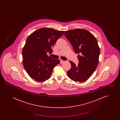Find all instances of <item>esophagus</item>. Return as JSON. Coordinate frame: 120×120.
<instances>
[{
    "label": "esophagus",
    "instance_id": "34e87169",
    "mask_svg": "<svg viewBox=\"0 0 120 120\" xmlns=\"http://www.w3.org/2000/svg\"><path fill=\"white\" fill-rule=\"evenodd\" d=\"M64 60H60V64H63V63H64Z\"/></svg>",
    "mask_w": 120,
    "mask_h": 120
}]
</instances>
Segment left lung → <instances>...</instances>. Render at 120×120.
<instances>
[{
  "instance_id": "left-lung-1",
  "label": "left lung",
  "mask_w": 120,
  "mask_h": 120,
  "mask_svg": "<svg viewBox=\"0 0 120 120\" xmlns=\"http://www.w3.org/2000/svg\"><path fill=\"white\" fill-rule=\"evenodd\" d=\"M64 35L72 45L75 53L79 54V64L76 66L69 61L71 68L67 71V75L75 82H85L92 75L99 63L100 49L97 40L84 29L66 31Z\"/></svg>"
}]
</instances>
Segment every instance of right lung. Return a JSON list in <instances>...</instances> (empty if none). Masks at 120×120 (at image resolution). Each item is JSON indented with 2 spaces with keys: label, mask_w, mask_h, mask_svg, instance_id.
Listing matches in <instances>:
<instances>
[{
  "label": "right lung",
  "mask_w": 120,
  "mask_h": 120,
  "mask_svg": "<svg viewBox=\"0 0 120 120\" xmlns=\"http://www.w3.org/2000/svg\"><path fill=\"white\" fill-rule=\"evenodd\" d=\"M64 32L41 28L28 36L22 51L23 64L32 79L42 82L51 77L54 67L60 64V60L52 59L47 53H52V48Z\"/></svg>",
  "instance_id": "add662e5"
}]
</instances>
